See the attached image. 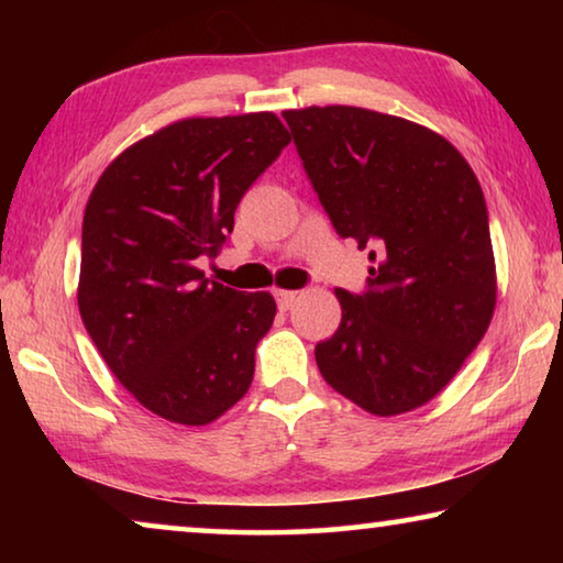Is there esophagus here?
<instances>
[{"label":"esophagus","instance_id":"obj_1","mask_svg":"<svg viewBox=\"0 0 563 563\" xmlns=\"http://www.w3.org/2000/svg\"><path fill=\"white\" fill-rule=\"evenodd\" d=\"M275 298H278V308H280V310H290L292 305H295V300H298V292H292V290H278V292H275Z\"/></svg>","mask_w":563,"mask_h":563}]
</instances>
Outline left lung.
<instances>
[{
  "instance_id": "obj_1",
  "label": "left lung",
  "mask_w": 563,
  "mask_h": 563,
  "mask_svg": "<svg viewBox=\"0 0 563 563\" xmlns=\"http://www.w3.org/2000/svg\"><path fill=\"white\" fill-rule=\"evenodd\" d=\"M283 119L335 231L373 247L367 292L335 290L342 320L318 342L320 375L369 415L422 407L460 373L497 305L479 180L415 121L360 107Z\"/></svg>"
}]
</instances>
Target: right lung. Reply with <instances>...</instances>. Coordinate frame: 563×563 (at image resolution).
<instances>
[{
    "label": "right lung",
    "instance_id": "right-lung-1",
    "mask_svg": "<svg viewBox=\"0 0 563 563\" xmlns=\"http://www.w3.org/2000/svg\"><path fill=\"white\" fill-rule=\"evenodd\" d=\"M290 144L273 111L180 119L136 141L93 186L79 312L119 383L151 412L203 427L253 383L271 292L208 280L253 180Z\"/></svg>",
    "mask_w": 563,
    "mask_h": 563
}]
</instances>
